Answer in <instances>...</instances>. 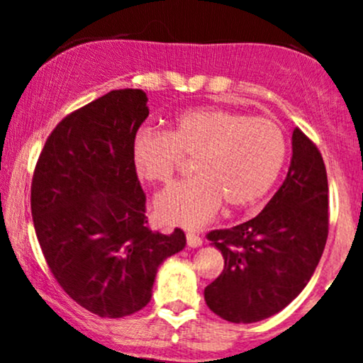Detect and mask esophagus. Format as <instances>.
Wrapping results in <instances>:
<instances>
[{
	"label": "esophagus",
	"mask_w": 363,
	"mask_h": 363,
	"mask_svg": "<svg viewBox=\"0 0 363 363\" xmlns=\"http://www.w3.org/2000/svg\"><path fill=\"white\" fill-rule=\"evenodd\" d=\"M186 237H187V245H189V247H199V245L203 244V239L196 234V232L189 230L186 234Z\"/></svg>",
	"instance_id": "esophagus-1"
}]
</instances>
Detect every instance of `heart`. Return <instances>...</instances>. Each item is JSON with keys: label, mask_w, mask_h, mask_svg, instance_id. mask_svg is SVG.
Here are the masks:
<instances>
[{"label": "heart", "mask_w": 363, "mask_h": 363, "mask_svg": "<svg viewBox=\"0 0 363 363\" xmlns=\"http://www.w3.org/2000/svg\"><path fill=\"white\" fill-rule=\"evenodd\" d=\"M182 157L194 158L196 177L170 186L155 199L164 223L201 227L228 208L251 206L272 189L286 158V140L272 119L222 107L187 111L164 133L141 129L131 143L140 179L167 184Z\"/></svg>", "instance_id": "obj_1"}]
</instances>
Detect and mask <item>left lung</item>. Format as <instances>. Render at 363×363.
Masks as SVG:
<instances>
[{"label":"left lung","instance_id":"8db88e82","mask_svg":"<svg viewBox=\"0 0 363 363\" xmlns=\"http://www.w3.org/2000/svg\"><path fill=\"white\" fill-rule=\"evenodd\" d=\"M291 150L289 174L264 210L206 235L225 266L205 289V301L230 323H257L280 312L303 290L323 256L329 230L326 165L298 128Z\"/></svg>","mask_w":363,"mask_h":363}]
</instances>
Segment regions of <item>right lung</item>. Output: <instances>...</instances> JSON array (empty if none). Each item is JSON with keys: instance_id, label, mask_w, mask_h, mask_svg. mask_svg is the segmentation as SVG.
Returning <instances> with one entry per match:
<instances>
[{"instance_id": "right-lung-1", "label": "right lung", "mask_w": 363, "mask_h": 363, "mask_svg": "<svg viewBox=\"0 0 363 363\" xmlns=\"http://www.w3.org/2000/svg\"><path fill=\"white\" fill-rule=\"evenodd\" d=\"M147 94L112 90L52 129L37 160L30 208L37 240L60 286L83 309L124 318L152 298L158 266L186 235L152 232L131 143L148 118Z\"/></svg>"}]
</instances>
